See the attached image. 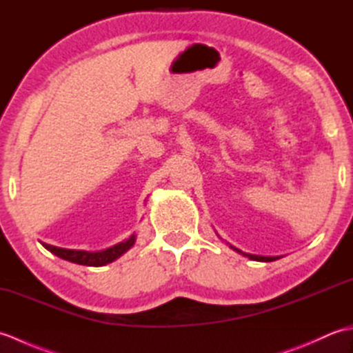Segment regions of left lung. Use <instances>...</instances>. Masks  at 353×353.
<instances>
[{"label": "left lung", "mask_w": 353, "mask_h": 353, "mask_svg": "<svg viewBox=\"0 0 353 353\" xmlns=\"http://www.w3.org/2000/svg\"><path fill=\"white\" fill-rule=\"evenodd\" d=\"M236 250V249H235ZM239 252V250H238ZM247 258H250L253 261H262V262H270V261H274L277 258H272V256H256V254H245Z\"/></svg>", "instance_id": "left-lung-1"}]
</instances>
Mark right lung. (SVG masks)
<instances>
[{
  "label": "right lung",
  "mask_w": 353,
  "mask_h": 353,
  "mask_svg": "<svg viewBox=\"0 0 353 353\" xmlns=\"http://www.w3.org/2000/svg\"><path fill=\"white\" fill-rule=\"evenodd\" d=\"M134 244V235H132L127 241L119 243L114 247H109L106 250L101 252H85V250H70V249H62V247H54L50 244L42 243L45 249L50 250L51 253H54L56 256L62 258L65 261L74 262V264H80V265H89V267H101L106 265L109 262L115 261L117 258L121 256L123 253H125L130 247Z\"/></svg>",
  "instance_id": "1"
}]
</instances>
